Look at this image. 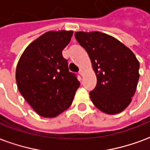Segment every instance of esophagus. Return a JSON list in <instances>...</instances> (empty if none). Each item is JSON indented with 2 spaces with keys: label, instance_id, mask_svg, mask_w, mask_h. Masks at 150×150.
Wrapping results in <instances>:
<instances>
[{
  "label": "esophagus",
  "instance_id": "1",
  "mask_svg": "<svg viewBox=\"0 0 150 150\" xmlns=\"http://www.w3.org/2000/svg\"><path fill=\"white\" fill-rule=\"evenodd\" d=\"M83 74H84V71H83L82 69H80L79 75H81V76H83Z\"/></svg>",
  "mask_w": 150,
  "mask_h": 150
}]
</instances>
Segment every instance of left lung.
Here are the masks:
<instances>
[{"mask_svg":"<svg viewBox=\"0 0 150 150\" xmlns=\"http://www.w3.org/2000/svg\"><path fill=\"white\" fill-rule=\"evenodd\" d=\"M75 38L89 56L97 85L92 102L108 114L122 112L130 104L139 79V62L116 38L100 32H76Z\"/></svg>","mask_w":150,"mask_h":150,"instance_id":"obj_1","label":"left lung"}]
</instances>
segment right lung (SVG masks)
Listing matches in <instances>:
<instances>
[{"mask_svg":"<svg viewBox=\"0 0 150 150\" xmlns=\"http://www.w3.org/2000/svg\"><path fill=\"white\" fill-rule=\"evenodd\" d=\"M73 31H50L24 51L16 70L21 94L41 117H54L70 106L80 82L69 70L62 50Z\"/></svg>","mask_w":150,"mask_h":150,"instance_id":"add662e5","label":"right lung"}]
</instances>
